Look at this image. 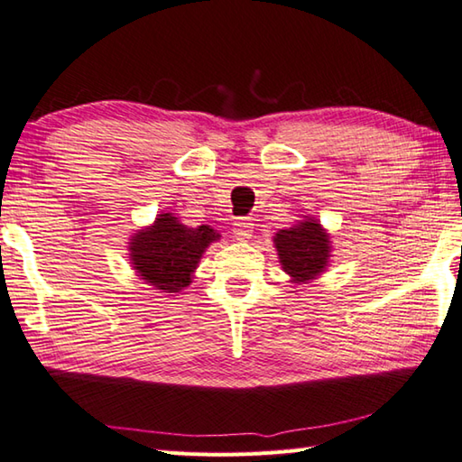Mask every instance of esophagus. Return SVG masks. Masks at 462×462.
<instances>
[{
  "mask_svg": "<svg viewBox=\"0 0 462 462\" xmlns=\"http://www.w3.org/2000/svg\"><path fill=\"white\" fill-rule=\"evenodd\" d=\"M254 235V223L249 219H237L233 223V237L237 241H249Z\"/></svg>",
  "mask_w": 462,
  "mask_h": 462,
  "instance_id": "esophagus-1",
  "label": "esophagus"
}]
</instances>
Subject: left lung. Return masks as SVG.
Listing matches in <instances>:
<instances>
[{
    "label": "left lung",
    "mask_w": 462,
    "mask_h": 462,
    "mask_svg": "<svg viewBox=\"0 0 462 462\" xmlns=\"http://www.w3.org/2000/svg\"><path fill=\"white\" fill-rule=\"evenodd\" d=\"M273 247L283 272L291 283H310L326 272L332 257V241L328 229L311 215L280 229L273 237Z\"/></svg>",
    "instance_id": "1"
}]
</instances>
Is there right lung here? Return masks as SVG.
I'll use <instances>...</instances> for the list:
<instances>
[{
    "mask_svg": "<svg viewBox=\"0 0 462 462\" xmlns=\"http://www.w3.org/2000/svg\"><path fill=\"white\" fill-rule=\"evenodd\" d=\"M221 235L208 225L187 227L175 213H161L128 241V259L144 283L164 293H179L193 283L195 269Z\"/></svg>",
    "mask_w": 462,
    "mask_h": 462,
    "instance_id": "right-lung-1",
    "label": "right lung"
}]
</instances>
